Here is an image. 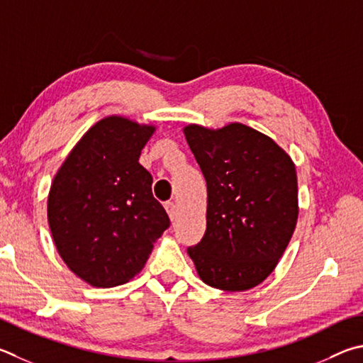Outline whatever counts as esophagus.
Returning a JSON list of instances; mask_svg holds the SVG:
<instances>
[{
  "label": "esophagus",
  "instance_id": "esophagus-1",
  "mask_svg": "<svg viewBox=\"0 0 363 363\" xmlns=\"http://www.w3.org/2000/svg\"><path fill=\"white\" fill-rule=\"evenodd\" d=\"M164 209H167L169 219L174 220V217H176V204H174V201L164 203Z\"/></svg>",
  "mask_w": 363,
  "mask_h": 363
}]
</instances>
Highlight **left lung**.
<instances>
[{
    "instance_id": "obj_1",
    "label": "left lung",
    "mask_w": 363,
    "mask_h": 363,
    "mask_svg": "<svg viewBox=\"0 0 363 363\" xmlns=\"http://www.w3.org/2000/svg\"><path fill=\"white\" fill-rule=\"evenodd\" d=\"M208 187L206 232L187 247L208 286L241 292L265 281L298 217L295 164L272 138L242 123L184 128Z\"/></svg>"
}]
</instances>
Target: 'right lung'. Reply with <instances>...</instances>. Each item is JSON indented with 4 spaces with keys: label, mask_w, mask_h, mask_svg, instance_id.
I'll list each match as a JSON object with an SVG mask.
<instances>
[{
    "label": "right lung",
    "mask_w": 363,
    "mask_h": 363,
    "mask_svg": "<svg viewBox=\"0 0 363 363\" xmlns=\"http://www.w3.org/2000/svg\"><path fill=\"white\" fill-rule=\"evenodd\" d=\"M154 127L111 116L71 150L50 186L48 219L58 254L95 287L123 284L143 269L169 217L152 195L140 155Z\"/></svg>",
    "instance_id": "1"
}]
</instances>
